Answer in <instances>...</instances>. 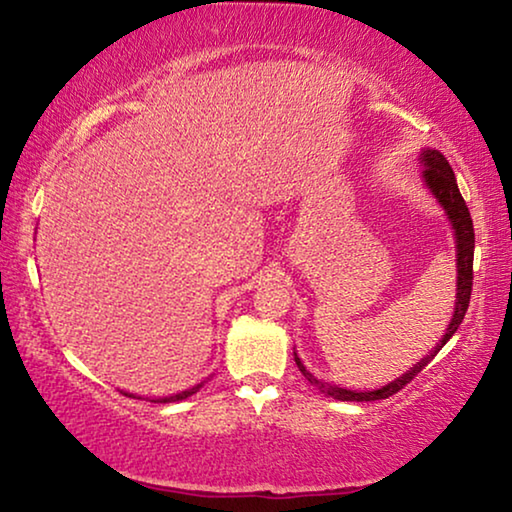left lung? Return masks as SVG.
Segmentation results:
<instances>
[{
  "label": "left lung",
  "mask_w": 512,
  "mask_h": 512,
  "mask_svg": "<svg viewBox=\"0 0 512 512\" xmlns=\"http://www.w3.org/2000/svg\"><path fill=\"white\" fill-rule=\"evenodd\" d=\"M422 164V180L429 187V191L436 196V201L441 203L443 210H446L450 224L455 228V247H457V300H455V311H453V318H450V325L446 328V335L439 339V344L434 346V351L425 355L418 365H413L409 372L399 376L388 385H383L379 390H367V392H358V390H346V388H337V385H330V383H323L318 381L314 374L309 372V369L302 365V360L298 358V353H295V365L302 372V376L311 383L316 385L318 390L323 392V395H328L332 399H339V402H374V399H385L390 395H395L404 388L406 383H411L416 379V374L422 372L429 362L434 360V355L441 351L443 346L450 337L455 335L459 325H462V318L466 314V309H469V300H471V286H473V244H476V233H473V221H471V214H469V207H466L462 194H459L457 189V180H455V173L450 164L446 161V157L439 150H425L420 157Z\"/></svg>",
  "instance_id": "left-lung-1"
}]
</instances>
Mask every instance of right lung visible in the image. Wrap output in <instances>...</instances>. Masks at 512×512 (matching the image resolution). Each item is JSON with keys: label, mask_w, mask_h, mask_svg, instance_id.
<instances>
[{"label": "right lung", "mask_w": 512, "mask_h": 512, "mask_svg": "<svg viewBox=\"0 0 512 512\" xmlns=\"http://www.w3.org/2000/svg\"><path fill=\"white\" fill-rule=\"evenodd\" d=\"M203 388V383H198V385H194V388H189V390H184V392H177V395H170V397H161V399H154V402H159V404H168V402H180V399H187V397H191L194 395V392H198ZM131 397V395H129Z\"/></svg>", "instance_id": "add662e5"}]
</instances>
